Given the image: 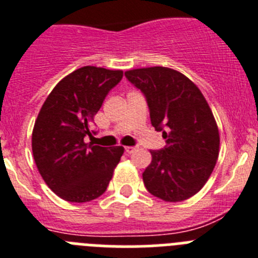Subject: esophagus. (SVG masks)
I'll list each match as a JSON object with an SVG mask.
<instances>
[{"instance_id":"1","label":"esophagus","mask_w":258,"mask_h":258,"mask_svg":"<svg viewBox=\"0 0 258 258\" xmlns=\"http://www.w3.org/2000/svg\"><path fill=\"white\" fill-rule=\"evenodd\" d=\"M135 151H136V147H126V148H124V152H126L127 154L134 153Z\"/></svg>"}]
</instances>
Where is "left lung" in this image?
<instances>
[{
    "label": "left lung",
    "mask_w": 258,
    "mask_h": 258,
    "mask_svg": "<svg viewBox=\"0 0 258 258\" xmlns=\"http://www.w3.org/2000/svg\"><path fill=\"white\" fill-rule=\"evenodd\" d=\"M142 91L152 126L162 131L166 145L151 151L152 162L143 172L149 194L178 203L194 196L207 183L219 153V132L207 100L187 76L167 67L124 73Z\"/></svg>",
    "instance_id": "obj_1"
}]
</instances>
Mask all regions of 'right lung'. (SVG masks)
<instances>
[{
    "label": "right lung",
    "mask_w": 258,
    "mask_h": 258,
    "mask_svg": "<svg viewBox=\"0 0 258 258\" xmlns=\"http://www.w3.org/2000/svg\"><path fill=\"white\" fill-rule=\"evenodd\" d=\"M123 71L84 66L58 83L35 122L32 152L48 187L70 203H88L106 191L123 147L86 144L107 93Z\"/></svg>",
    "instance_id": "right-lung-1"
}]
</instances>
